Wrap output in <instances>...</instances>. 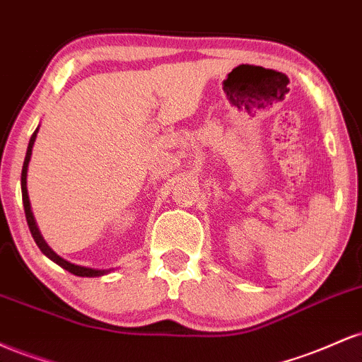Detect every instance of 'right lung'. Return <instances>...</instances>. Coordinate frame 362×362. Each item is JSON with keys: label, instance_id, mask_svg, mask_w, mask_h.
<instances>
[{"label": "right lung", "instance_id": "add662e5", "mask_svg": "<svg viewBox=\"0 0 362 362\" xmlns=\"http://www.w3.org/2000/svg\"><path fill=\"white\" fill-rule=\"evenodd\" d=\"M37 132H39V127L35 129L34 134H32L30 141H28V148H27V155H25V161H23V168H22V199H23V209H25V218H27L28 228H30V233L34 236L37 247L40 248V252L44 253L45 257H49L52 262H56L57 265H61L62 269H66L68 272L74 274V276H80V277H100L109 274L112 269H103V271H98V269H91V267H83V265H76L71 264V262L64 260L62 257L57 255L56 252L45 243L44 236L40 235L39 226H37L34 213H32V206H30V199H28V190H27V170H28V163H30V156H32V148H34L35 138H37Z\"/></svg>", "mask_w": 362, "mask_h": 362}]
</instances>
